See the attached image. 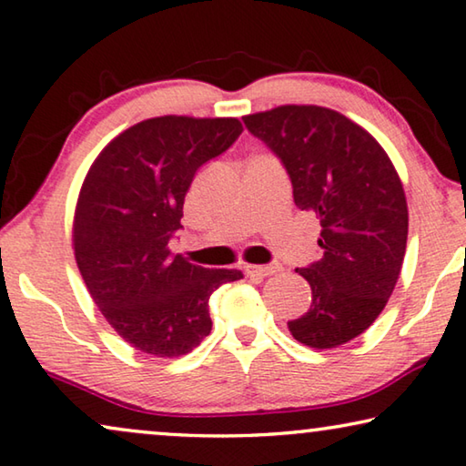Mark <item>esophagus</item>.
Segmentation results:
<instances>
[{"label": "esophagus", "instance_id": "obj_1", "mask_svg": "<svg viewBox=\"0 0 466 466\" xmlns=\"http://www.w3.org/2000/svg\"><path fill=\"white\" fill-rule=\"evenodd\" d=\"M245 271H247V276L250 279H257V282H259V279H263V278L282 271V265H278V263H273V265H247Z\"/></svg>", "mask_w": 466, "mask_h": 466}]
</instances>
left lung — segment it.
I'll use <instances>...</instances> for the list:
<instances>
[{
    "label": "left lung",
    "mask_w": 466,
    "mask_h": 466,
    "mask_svg": "<svg viewBox=\"0 0 466 466\" xmlns=\"http://www.w3.org/2000/svg\"><path fill=\"white\" fill-rule=\"evenodd\" d=\"M282 159L299 209L319 218V261L297 269L311 309L288 329L311 349H336L378 319L400 276L409 209L383 147L339 112L279 106L242 117Z\"/></svg>",
    "instance_id": "1"
}]
</instances>
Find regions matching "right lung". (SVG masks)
I'll return each instance as SVG.
<instances>
[{
  "mask_svg": "<svg viewBox=\"0 0 466 466\" xmlns=\"http://www.w3.org/2000/svg\"><path fill=\"white\" fill-rule=\"evenodd\" d=\"M240 132L236 117H151L117 135L88 167L74 211V257L95 305L132 349L166 359L197 349L211 331L209 297L242 278L167 247L197 169Z\"/></svg>",
  "mask_w": 466,
  "mask_h": 466,
  "instance_id": "right-lung-1",
  "label": "right lung"
}]
</instances>
